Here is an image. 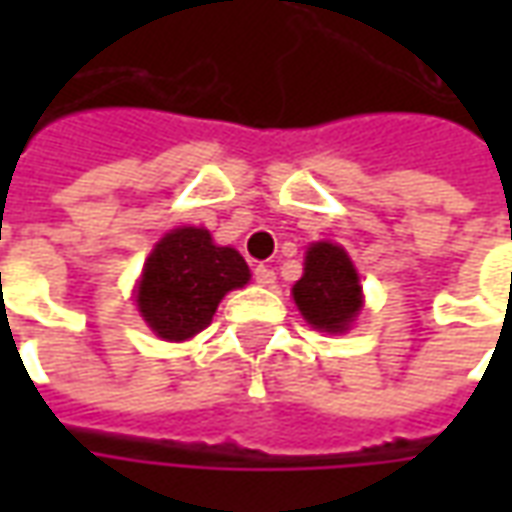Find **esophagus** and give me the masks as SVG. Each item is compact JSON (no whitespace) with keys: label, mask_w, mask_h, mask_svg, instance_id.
Instances as JSON below:
<instances>
[{"label":"esophagus","mask_w":512,"mask_h":512,"mask_svg":"<svg viewBox=\"0 0 512 512\" xmlns=\"http://www.w3.org/2000/svg\"><path fill=\"white\" fill-rule=\"evenodd\" d=\"M274 268L268 266H255V282L257 285H263V288H268V285H274Z\"/></svg>","instance_id":"1"}]
</instances>
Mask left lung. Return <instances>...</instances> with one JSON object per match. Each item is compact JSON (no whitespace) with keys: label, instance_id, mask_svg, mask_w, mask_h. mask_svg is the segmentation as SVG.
<instances>
[{"label":"left lung","instance_id":"left-lung-1","mask_svg":"<svg viewBox=\"0 0 512 512\" xmlns=\"http://www.w3.org/2000/svg\"><path fill=\"white\" fill-rule=\"evenodd\" d=\"M293 301L312 329L343 334L362 312V285L343 246L318 241L307 249L304 274L293 285Z\"/></svg>","mask_w":512,"mask_h":512}]
</instances>
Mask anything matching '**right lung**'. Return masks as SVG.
Listing matches in <instances>:
<instances>
[{
    "label": "right lung",
    "mask_w": 512,
    "mask_h": 512,
    "mask_svg": "<svg viewBox=\"0 0 512 512\" xmlns=\"http://www.w3.org/2000/svg\"><path fill=\"white\" fill-rule=\"evenodd\" d=\"M249 266L233 246H216L202 227L169 230L145 260L136 307L161 340L180 343L211 323L219 301L249 282Z\"/></svg>",
    "instance_id": "right-lung-1"
}]
</instances>
